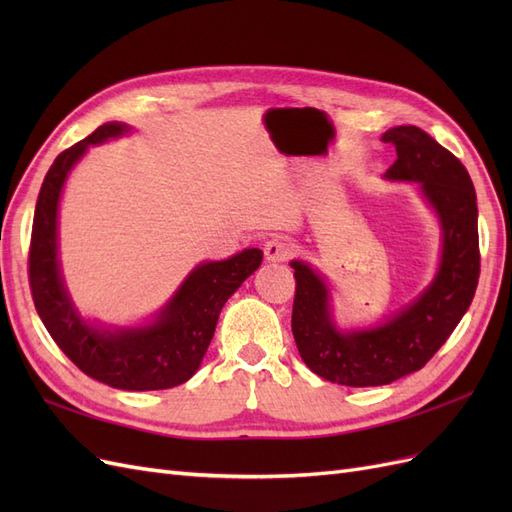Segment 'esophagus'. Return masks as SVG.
I'll return each instance as SVG.
<instances>
[{
    "label": "esophagus",
    "mask_w": 512,
    "mask_h": 512,
    "mask_svg": "<svg viewBox=\"0 0 512 512\" xmlns=\"http://www.w3.org/2000/svg\"><path fill=\"white\" fill-rule=\"evenodd\" d=\"M294 243L286 235H275L265 243V258L271 262H284L292 256Z\"/></svg>",
    "instance_id": "1"
}]
</instances>
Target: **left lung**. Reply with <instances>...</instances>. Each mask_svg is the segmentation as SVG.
<instances>
[{"instance_id":"left-lung-1","label":"left lung","mask_w":512,"mask_h":512,"mask_svg":"<svg viewBox=\"0 0 512 512\" xmlns=\"http://www.w3.org/2000/svg\"><path fill=\"white\" fill-rule=\"evenodd\" d=\"M397 160L386 177L418 181L438 211L444 245L431 286L376 329L339 333L329 314V292L303 262L294 269L292 335L305 365L324 380L344 386H380L404 378L446 342L474 299L480 275L478 209L472 179L451 151L416 126L382 134Z\"/></svg>"}]
</instances>
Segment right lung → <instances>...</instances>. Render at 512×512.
Returning <instances> with one entry per match:
<instances>
[{
	"label": "right lung",
	"mask_w": 512,
	"mask_h": 512,
	"mask_svg": "<svg viewBox=\"0 0 512 512\" xmlns=\"http://www.w3.org/2000/svg\"><path fill=\"white\" fill-rule=\"evenodd\" d=\"M123 123H104L83 141L61 151L38 194L27 273L36 312L55 344L83 374L123 391L173 389L194 376L211 344L224 303L262 262L252 247L220 262L200 265L143 329L98 331L89 327L68 299L57 265V203L74 162L89 145L126 132Z\"/></svg>",
	"instance_id": "add662e5"
}]
</instances>
